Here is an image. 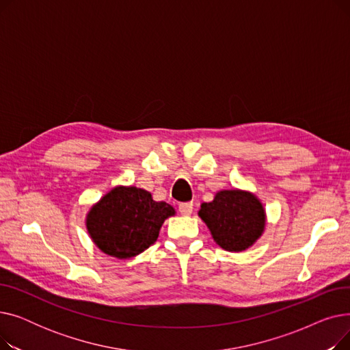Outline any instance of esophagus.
Wrapping results in <instances>:
<instances>
[{
    "mask_svg": "<svg viewBox=\"0 0 350 350\" xmlns=\"http://www.w3.org/2000/svg\"><path fill=\"white\" fill-rule=\"evenodd\" d=\"M178 211L181 215H190L193 213V203H181L178 206Z\"/></svg>",
    "mask_w": 350,
    "mask_h": 350,
    "instance_id": "esophagus-1",
    "label": "esophagus"
}]
</instances>
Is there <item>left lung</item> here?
Segmentation results:
<instances>
[{
	"mask_svg": "<svg viewBox=\"0 0 350 350\" xmlns=\"http://www.w3.org/2000/svg\"><path fill=\"white\" fill-rule=\"evenodd\" d=\"M198 215L214 241L230 252L250 248L262 235L267 219L258 197L238 189L218 191L213 201L201 204Z\"/></svg>",
	"mask_w": 350,
	"mask_h": 350,
	"instance_id": "8db88e82",
	"label": "left lung"
}]
</instances>
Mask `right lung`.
I'll use <instances>...</instances> for the list:
<instances>
[{
  "label": "right lung",
  "mask_w": 350,
  "mask_h": 350,
  "mask_svg": "<svg viewBox=\"0 0 350 350\" xmlns=\"http://www.w3.org/2000/svg\"><path fill=\"white\" fill-rule=\"evenodd\" d=\"M176 210L137 187L118 186L86 215V228L96 247L119 260L133 258L156 243L165 218Z\"/></svg>",
  "instance_id": "right-lung-1"
}]
</instances>
